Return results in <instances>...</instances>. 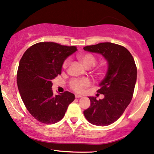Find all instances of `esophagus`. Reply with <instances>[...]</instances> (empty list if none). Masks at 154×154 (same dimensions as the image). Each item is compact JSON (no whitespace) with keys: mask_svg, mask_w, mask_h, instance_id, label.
I'll use <instances>...</instances> for the list:
<instances>
[{"mask_svg":"<svg viewBox=\"0 0 154 154\" xmlns=\"http://www.w3.org/2000/svg\"><path fill=\"white\" fill-rule=\"evenodd\" d=\"M75 98H81V97H82V96L80 95V94H75Z\"/></svg>","mask_w":154,"mask_h":154,"instance_id":"1","label":"esophagus"}]
</instances>
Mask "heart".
Listing matches in <instances>:
<instances>
[{
  "instance_id": "obj_1",
  "label": "heart",
  "mask_w": 154,
  "mask_h": 154,
  "mask_svg": "<svg viewBox=\"0 0 154 154\" xmlns=\"http://www.w3.org/2000/svg\"><path fill=\"white\" fill-rule=\"evenodd\" d=\"M77 59L84 65L86 68H92L94 66L97 62V60L92 54L90 53H83L80 54L77 56ZM69 64V60H66L63 63L62 68L66 69ZM106 68L104 66H100V68L97 69V73L100 76H104L106 73ZM91 85V82L88 79H73L70 81L69 86L70 88L73 91L78 93H81L83 92L85 88L89 87Z\"/></svg>"
}]
</instances>
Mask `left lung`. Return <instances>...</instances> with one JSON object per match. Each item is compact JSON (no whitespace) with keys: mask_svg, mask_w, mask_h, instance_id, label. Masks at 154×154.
Listing matches in <instances>:
<instances>
[{"mask_svg":"<svg viewBox=\"0 0 154 154\" xmlns=\"http://www.w3.org/2000/svg\"><path fill=\"white\" fill-rule=\"evenodd\" d=\"M84 50L101 54L108 62L106 76L97 92L102 100L89 97L90 106L83 111L90 123L106 126L116 121L131 102L137 81V66L133 57L123 46L112 43L87 45Z\"/></svg>","mask_w":154,"mask_h":154,"instance_id":"8db88e82","label":"left lung"}]
</instances>
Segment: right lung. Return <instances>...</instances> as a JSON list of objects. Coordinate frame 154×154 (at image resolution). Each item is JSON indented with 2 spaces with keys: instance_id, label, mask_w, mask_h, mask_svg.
<instances>
[{
  "instance_id": "obj_1",
  "label": "right lung",
  "mask_w": 154,
  "mask_h": 154,
  "mask_svg": "<svg viewBox=\"0 0 154 154\" xmlns=\"http://www.w3.org/2000/svg\"><path fill=\"white\" fill-rule=\"evenodd\" d=\"M76 50L75 46L41 42L28 48L21 58L17 73L19 92L27 110L41 123H57L75 100L68 91L54 95L52 80L61 74L64 61Z\"/></svg>"
}]
</instances>
